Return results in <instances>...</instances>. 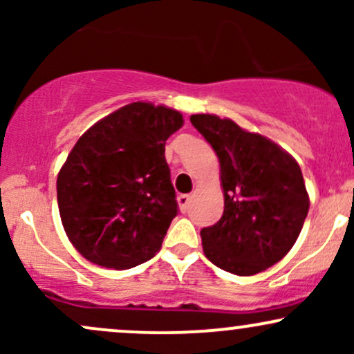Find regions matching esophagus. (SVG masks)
Returning <instances> with one entry per match:
<instances>
[{
	"label": "esophagus",
	"instance_id": "1",
	"mask_svg": "<svg viewBox=\"0 0 354 354\" xmlns=\"http://www.w3.org/2000/svg\"><path fill=\"white\" fill-rule=\"evenodd\" d=\"M189 201H191L189 194H180V196H178V205H180V209L183 211V213H186V211H188Z\"/></svg>",
	"mask_w": 354,
	"mask_h": 354
}]
</instances>
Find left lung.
I'll return each instance as SVG.
<instances>
[{
	"label": "left lung",
	"instance_id": "obj_1",
	"mask_svg": "<svg viewBox=\"0 0 354 354\" xmlns=\"http://www.w3.org/2000/svg\"><path fill=\"white\" fill-rule=\"evenodd\" d=\"M189 120L216 153L225 194L221 219L201 230L203 251L228 273H261L283 259L301 233L310 209L301 168L273 141L228 118Z\"/></svg>",
	"mask_w": 354,
	"mask_h": 354
}]
</instances>
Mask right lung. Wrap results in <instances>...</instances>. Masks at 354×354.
Wrapping results in <instances>:
<instances>
[{
  "label": "right lung",
  "mask_w": 354,
  "mask_h": 354,
  "mask_svg": "<svg viewBox=\"0 0 354 354\" xmlns=\"http://www.w3.org/2000/svg\"><path fill=\"white\" fill-rule=\"evenodd\" d=\"M180 111L126 104L84 133L61 166L56 191L71 245L95 265L128 270L151 259L178 214L165 158Z\"/></svg>",
  "instance_id": "1"
}]
</instances>
